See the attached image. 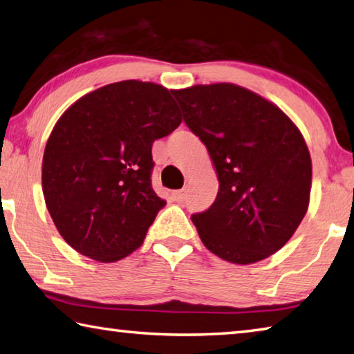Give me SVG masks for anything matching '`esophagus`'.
<instances>
[{
	"label": "esophagus",
	"instance_id": "obj_1",
	"mask_svg": "<svg viewBox=\"0 0 354 354\" xmlns=\"http://www.w3.org/2000/svg\"><path fill=\"white\" fill-rule=\"evenodd\" d=\"M171 198H173V201H176V203L185 201V199H187V189L175 190V192H173V194H171Z\"/></svg>",
	"mask_w": 354,
	"mask_h": 354
}]
</instances>
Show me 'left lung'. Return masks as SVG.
<instances>
[{
	"label": "left lung",
	"mask_w": 354,
	"mask_h": 354,
	"mask_svg": "<svg viewBox=\"0 0 354 354\" xmlns=\"http://www.w3.org/2000/svg\"><path fill=\"white\" fill-rule=\"evenodd\" d=\"M173 95L220 183L214 204L192 215L199 239L236 265L268 259L294 235L310 204L313 167L304 136L277 105L234 83Z\"/></svg>",
	"instance_id": "obj_1"
}]
</instances>
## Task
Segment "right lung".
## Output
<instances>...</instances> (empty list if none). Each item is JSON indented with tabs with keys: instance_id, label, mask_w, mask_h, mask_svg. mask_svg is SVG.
Listing matches in <instances>:
<instances>
[{
	"instance_id": "right-lung-1",
	"label": "right lung",
	"mask_w": 354,
	"mask_h": 354,
	"mask_svg": "<svg viewBox=\"0 0 354 354\" xmlns=\"http://www.w3.org/2000/svg\"><path fill=\"white\" fill-rule=\"evenodd\" d=\"M181 120L171 91L139 80L102 86L62 114L44 149L41 185L71 248L113 263L144 243L165 205L151 187V145Z\"/></svg>"
}]
</instances>
